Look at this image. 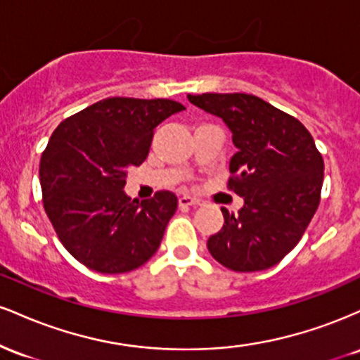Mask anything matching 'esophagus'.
Returning <instances> with one entry per match:
<instances>
[{
  "mask_svg": "<svg viewBox=\"0 0 360 360\" xmlns=\"http://www.w3.org/2000/svg\"><path fill=\"white\" fill-rule=\"evenodd\" d=\"M198 205H201V201L193 196H188V194H184V196L179 198V206H183V208H188V206H198Z\"/></svg>",
  "mask_w": 360,
  "mask_h": 360,
  "instance_id": "34e87169",
  "label": "esophagus"
}]
</instances>
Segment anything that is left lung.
<instances>
[{"label": "left lung", "instance_id": "1", "mask_svg": "<svg viewBox=\"0 0 360 360\" xmlns=\"http://www.w3.org/2000/svg\"><path fill=\"white\" fill-rule=\"evenodd\" d=\"M232 130L229 189L243 198L238 213L221 208V230L208 238L214 260L235 272L269 269L301 240L323 184V157L307 127L245 93L188 94Z\"/></svg>", "mask_w": 360, "mask_h": 360}]
</instances>
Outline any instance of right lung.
<instances>
[{"mask_svg":"<svg viewBox=\"0 0 360 360\" xmlns=\"http://www.w3.org/2000/svg\"><path fill=\"white\" fill-rule=\"evenodd\" d=\"M186 110L172 100L106 98L65 118L40 159L42 203L62 245L101 274L143 266L177 210L172 191L139 201L127 171L147 159L155 127Z\"/></svg>","mask_w":360,"mask_h":360,"instance_id":"1","label":"right lung"}]
</instances>
